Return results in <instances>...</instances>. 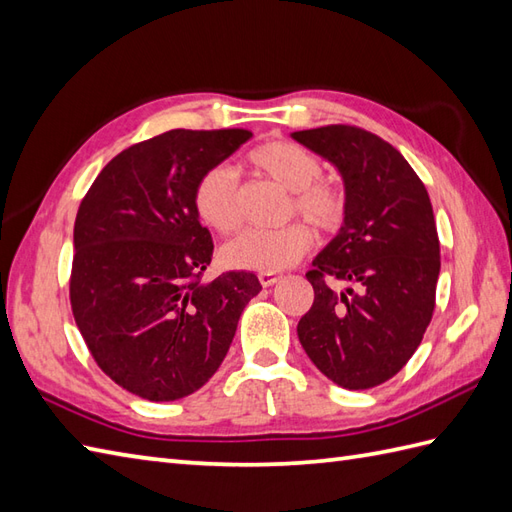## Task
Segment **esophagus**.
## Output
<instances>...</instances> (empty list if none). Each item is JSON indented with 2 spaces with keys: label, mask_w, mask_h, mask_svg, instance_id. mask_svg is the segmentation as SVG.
<instances>
[{
  "label": "esophagus",
  "mask_w": 512,
  "mask_h": 512,
  "mask_svg": "<svg viewBox=\"0 0 512 512\" xmlns=\"http://www.w3.org/2000/svg\"><path fill=\"white\" fill-rule=\"evenodd\" d=\"M279 275L277 272H259V283L264 285V288H270V285H275V283H279Z\"/></svg>",
  "instance_id": "obj_1"
}]
</instances>
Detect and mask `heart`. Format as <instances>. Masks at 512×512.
<instances>
[{
	"label": "heart",
	"instance_id": "heart-1",
	"mask_svg": "<svg viewBox=\"0 0 512 512\" xmlns=\"http://www.w3.org/2000/svg\"><path fill=\"white\" fill-rule=\"evenodd\" d=\"M253 168L277 181L292 194L294 209L320 229H334L342 218V196L336 187L320 183V161L290 141H270L248 154ZM200 222L218 233H231L240 224L237 174L229 165H216L200 176L194 189ZM314 235L303 222L281 229H246L222 248V261L235 270L277 272L292 266Z\"/></svg>",
	"mask_w": 512,
	"mask_h": 512
}]
</instances>
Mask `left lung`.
Returning a JSON list of instances; mask_svg holds the SVG:
<instances>
[{
	"label": "left lung",
	"mask_w": 512,
	"mask_h": 512,
	"mask_svg": "<svg viewBox=\"0 0 512 512\" xmlns=\"http://www.w3.org/2000/svg\"><path fill=\"white\" fill-rule=\"evenodd\" d=\"M290 137L334 165L344 187L342 227L305 275L314 305L296 334L334 384L379 386L406 366L432 320L441 246L430 196L401 152L362 128Z\"/></svg>",
	"instance_id": "8db88e82"
}]
</instances>
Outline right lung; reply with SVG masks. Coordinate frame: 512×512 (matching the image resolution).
<instances>
[{
    "instance_id": "obj_1",
    "label": "right lung",
    "mask_w": 512,
    "mask_h": 512,
    "mask_svg": "<svg viewBox=\"0 0 512 512\" xmlns=\"http://www.w3.org/2000/svg\"><path fill=\"white\" fill-rule=\"evenodd\" d=\"M248 130H168L120 152L95 178L74 224L69 296L102 371L148 401L205 386L261 283L246 270L200 281L213 255L194 207L200 176Z\"/></svg>"
}]
</instances>
